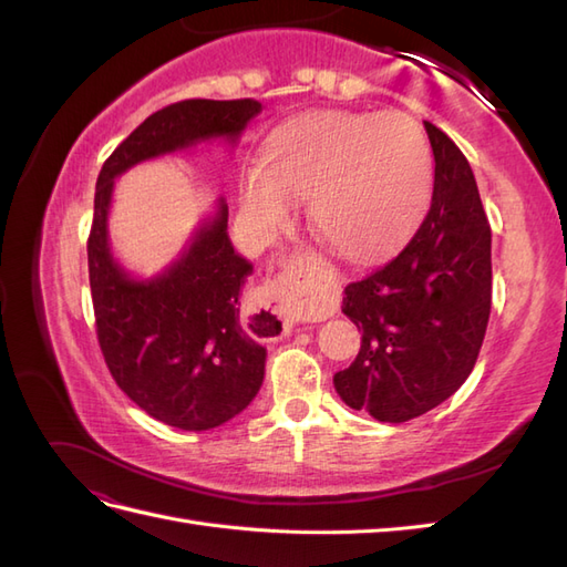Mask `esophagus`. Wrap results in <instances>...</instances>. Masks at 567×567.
I'll use <instances>...</instances> for the list:
<instances>
[{
  "label": "esophagus",
  "instance_id": "obj_1",
  "mask_svg": "<svg viewBox=\"0 0 567 567\" xmlns=\"http://www.w3.org/2000/svg\"><path fill=\"white\" fill-rule=\"evenodd\" d=\"M300 293H296L293 286H284L267 293L255 310V329L265 336H284L293 329L296 317L305 310Z\"/></svg>",
  "mask_w": 567,
  "mask_h": 567
}]
</instances>
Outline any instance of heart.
<instances>
[{
    "instance_id": "1",
    "label": "heart",
    "mask_w": 567,
    "mask_h": 567,
    "mask_svg": "<svg viewBox=\"0 0 567 567\" xmlns=\"http://www.w3.org/2000/svg\"><path fill=\"white\" fill-rule=\"evenodd\" d=\"M431 148L404 113L315 111L269 134L262 163L241 173L252 229L277 231L307 196V219L346 257L388 250L414 227L431 196Z\"/></svg>"
}]
</instances>
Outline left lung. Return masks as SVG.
I'll list each match as a JSON object with an SVG mask.
<instances>
[{
	"label": "left lung",
	"mask_w": 567,
	"mask_h": 567,
	"mask_svg": "<svg viewBox=\"0 0 567 567\" xmlns=\"http://www.w3.org/2000/svg\"><path fill=\"white\" fill-rule=\"evenodd\" d=\"M423 125L435 156L431 210L398 255L342 298L362 348L333 385L383 423L452 398L475 367L492 307V231L473 169L447 134Z\"/></svg>",
	"instance_id": "left-lung-1"
}]
</instances>
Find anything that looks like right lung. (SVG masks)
I'll list each match as a JSON object with an SVG mask.
<instances>
[{
	"label": "right lung",
	"mask_w": 567,
	"mask_h": 567,
	"mask_svg": "<svg viewBox=\"0 0 567 567\" xmlns=\"http://www.w3.org/2000/svg\"><path fill=\"white\" fill-rule=\"evenodd\" d=\"M262 111L255 99H186L136 127L96 179L87 238L96 338L117 388L148 416L182 431H210L252 402L265 379L267 350L241 323L238 296L252 265L227 234V203L196 231L161 277L136 281L109 246L113 179L132 165L196 142L231 144Z\"/></svg>",
	"instance_id": "right-lung-1"
}]
</instances>
